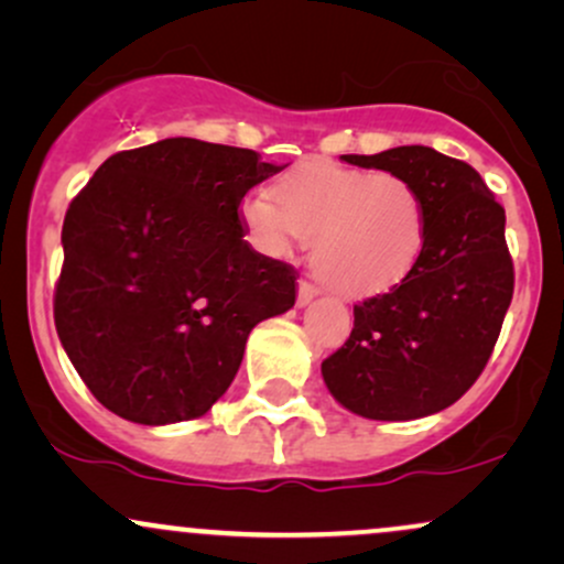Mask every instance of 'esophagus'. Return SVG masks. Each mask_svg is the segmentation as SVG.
<instances>
[{"label": "esophagus", "mask_w": 564, "mask_h": 564, "mask_svg": "<svg viewBox=\"0 0 564 564\" xmlns=\"http://www.w3.org/2000/svg\"><path fill=\"white\" fill-rule=\"evenodd\" d=\"M315 296H318V286H313V283L307 281H300V289H296V304H300V307H307Z\"/></svg>", "instance_id": "esophagus-1"}]
</instances>
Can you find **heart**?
Masks as SVG:
<instances>
[{"label":"heart","mask_w":564,"mask_h":564,"mask_svg":"<svg viewBox=\"0 0 564 564\" xmlns=\"http://www.w3.org/2000/svg\"><path fill=\"white\" fill-rule=\"evenodd\" d=\"M270 198L241 206L251 246L281 260L310 243L315 273L341 294H384L422 260L426 204L400 174L304 161L275 180Z\"/></svg>","instance_id":"heart-1"}]
</instances>
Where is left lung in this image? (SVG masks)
Wrapping results in <instances>:
<instances>
[{"mask_svg":"<svg viewBox=\"0 0 564 564\" xmlns=\"http://www.w3.org/2000/svg\"><path fill=\"white\" fill-rule=\"evenodd\" d=\"M341 159L416 185L426 204V243L405 281L355 304L352 334L323 360V381L364 419L430 416L475 384L501 334L514 291L507 215L480 174L435 148Z\"/></svg>","mask_w":564,"mask_h":564,"instance_id":"1","label":"left lung"}]
</instances>
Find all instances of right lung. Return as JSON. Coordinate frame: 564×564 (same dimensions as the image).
<instances>
[{
  "label": "right lung",
  "mask_w": 564,
  "mask_h": 564,
  "mask_svg": "<svg viewBox=\"0 0 564 564\" xmlns=\"http://www.w3.org/2000/svg\"><path fill=\"white\" fill-rule=\"evenodd\" d=\"M281 170L249 148L170 138L113 153L70 200L55 328L116 416H204L236 379L251 328L294 307V268L257 254L238 215Z\"/></svg>",
  "instance_id": "obj_1"
}]
</instances>
